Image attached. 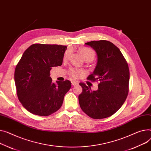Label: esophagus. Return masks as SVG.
Segmentation results:
<instances>
[{
    "label": "esophagus",
    "instance_id": "obj_1",
    "mask_svg": "<svg viewBox=\"0 0 151 151\" xmlns=\"http://www.w3.org/2000/svg\"><path fill=\"white\" fill-rule=\"evenodd\" d=\"M72 86H76V85L78 84V83L77 82H76V81H72Z\"/></svg>",
    "mask_w": 151,
    "mask_h": 151
}]
</instances>
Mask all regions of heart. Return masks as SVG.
I'll list each match as a JSON object with an SVG mask.
<instances>
[{"mask_svg":"<svg viewBox=\"0 0 151 151\" xmlns=\"http://www.w3.org/2000/svg\"><path fill=\"white\" fill-rule=\"evenodd\" d=\"M79 52L81 53L85 61H93V59L95 57V51L90 48H88L87 47H83L81 48H80ZM71 53H72V50L69 49V48L67 49L64 53V59L66 60V59H68ZM81 73H82V72L80 71V70L74 69V68L70 69V75H71V76H72L74 78H78L80 76H81Z\"/></svg>","mask_w":151,"mask_h":151,"instance_id":"1","label":"heart"}]
</instances>
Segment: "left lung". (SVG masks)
<instances>
[{
    "label": "left lung",
    "instance_id": "obj_1",
    "mask_svg": "<svg viewBox=\"0 0 151 151\" xmlns=\"http://www.w3.org/2000/svg\"><path fill=\"white\" fill-rule=\"evenodd\" d=\"M96 53L98 61L88 80L99 81L98 89L92 91L80 83L83 92L78 96L83 111L93 119H103L114 115L122 106L129 92V69L119 49L106 40L85 44Z\"/></svg>",
    "mask_w": 151,
    "mask_h": 151
}]
</instances>
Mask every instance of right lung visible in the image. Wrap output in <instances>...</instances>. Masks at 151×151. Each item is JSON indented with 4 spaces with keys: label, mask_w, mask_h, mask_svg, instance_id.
Listing matches in <instances>:
<instances>
[{
    "label": "right lung",
    "mask_w": 151,
    "mask_h": 151,
    "mask_svg": "<svg viewBox=\"0 0 151 151\" xmlns=\"http://www.w3.org/2000/svg\"><path fill=\"white\" fill-rule=\"evenodd\" d=\"M67 46L34 44L23 53L14 72L18 99L28 112L48 116L61 107L71 87L68 80L56 81L50 76L53 67L61 65Z\"/></svg>",
    "instance_id": "add662e5"
}]
</instances>
